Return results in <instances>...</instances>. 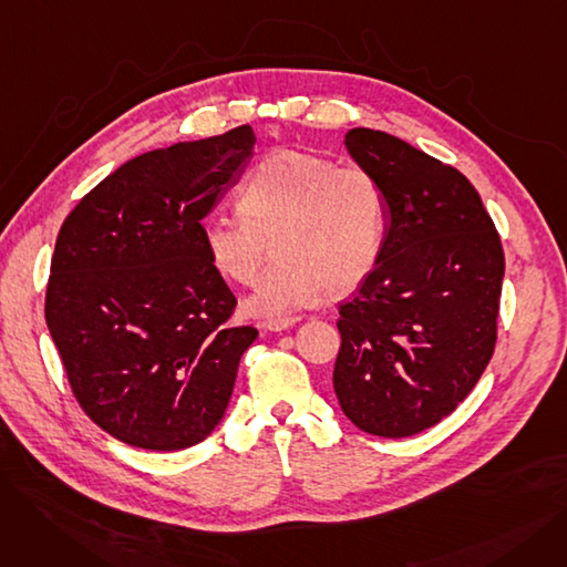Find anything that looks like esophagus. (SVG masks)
Segmentation results:
<instances>
[{"label": "esophagus", "mask_w": 567, "mask_h": 567, "mask_svg": "<svg viewBox=\"0 0 567 567\" xmlns=\"http://www.w3.org/2000/svg\"><path fill=\"white\" fill-rule=\"evenodd\" d=\"M301 321V317H285V319H268L264 326L268 331H274V333H280V331H287V329H291V326H296Z\"/></svg>", "instance_id": "1"}]
</instances>
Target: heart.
<instances>
[{"label":"heart","instance_id":"b5f03b06","mask_svg":"<svg viewBox=\"0 0 567 567\" xmlns=\"http://www.w3.org/2000/svg\"><path fill=\"white\" fill-rule=\"evenodd\" d=\"M383 236L385 199L370 169L287 148L252 169L236 214H214L202 225L208 264L231 282H252L274 241L278 259L244 301V310L261 319H285L321 303L329 289L359 287Z\"/></svg>","mask_w":567,"mask_h":567}]
</instances>
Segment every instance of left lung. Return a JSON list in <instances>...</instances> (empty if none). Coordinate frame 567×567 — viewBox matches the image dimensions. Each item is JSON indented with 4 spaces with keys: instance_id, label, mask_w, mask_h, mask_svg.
I'll list each match as a JSON object with an SVG mask.
<instances>
[{
    "instance_id": "obj_1",
    "label": "left lung",
    "mask_w": 567,
    "mask_h": 567,
    "mask_svg": "<svg viewBox=\"0 0 567 567\" xmlns=\"http://www.w3.org/2000/svg\"><path fill=\"white\" fill-rule=\"evenodd\" d=\"M349 156L385 199L383 248L340 306L333 389L368 434H419L473 391L496 344L505 259L468 178L404 140L351 128Z\"/></svg>"
}]
</instances>
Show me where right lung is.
<instances>
[{
  "label": "right lung",
  "mask_w": 567,
  "mask_h": 567,
  "mask_svg": "<svg viewBox=\"0 0 567 567\" xmlns=\"http://www.w3.org/2000/svg\"><path fill=\"white\" fill-rule=\"evenodd\" d=\"M250 126L154 148L118 169L59 229L45 321L75 400L144 451H184L216 430L252 326L208 264L202 220L252 158Z\"/></svg>",
  "instance_id": "obj_1"
}]
</instances>
